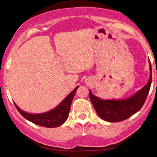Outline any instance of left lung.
<instances>
[{"mask_svg": "<svg viewBox=\"0 0 157 157\" xmlns=\"http://www.w3.org/2000/svg\"><path fill=\"white\" fill-rule=\"evenodd\" d=\"M150 76L145 86L133 95L125 99L103 100L89 90L90 98L98 116L108 122H119L133 116L142 108L151 84V65L149 61Z\"/></svg>", "mask_w": 157, "mask_h": 157, "instance_id": "1", "label": "left lung"}]
</instances>
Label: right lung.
Masks as SVG:
<instances>
[{
	"mask_svg": "<svg viewBox=\"0 0 157 157\" xmlns=\"http://www.w3.org/2000/svg\"><path fill=\"white\" fill-rule=\"evenodd\" d=\"M78 87H75L57 106L43 113H29L18 108L15 103L14 105L21 116L33 124L47 128H56L63 124L67 119L73 98Z\"/></svg>",
	"mask_w": 157,
	"mask_h": 157,
	"instance_id": "1",
	"label": "right lung"
}]
</instances>
